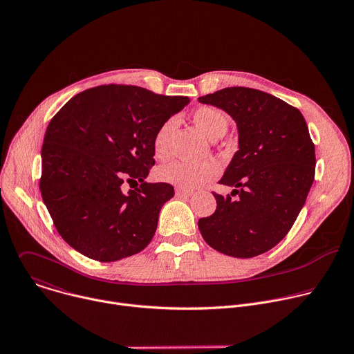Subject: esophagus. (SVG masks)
Wrapping results in <instances>:
<instances>
[{
  "label": "esophagus",
  "instance_id": "obj_1",
  "mask_svg": "<svg viewBox=\"0 0 354 354\" xmlns=\"http://www.w3.org/2000/svg\"><path fill=\"white\" fill-rule=\"evenodd\" d=\"M175 192H176V196H179V197H189L193 194V190L183 189V187H178Z\"/></svg>",
  "mask_w": 354,
  "mask_h": 354
}]
</instances>
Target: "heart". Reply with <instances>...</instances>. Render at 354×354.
I'll list each match as a JSON object with an SVG mask.
<instances>
[{
    "label": "heart",
    "mask_w": 354,
    "mask_h": 354,
    "mask_svg": "<svg viewBox=\"0 0 354 354\" xmlns=\"http://www.w3.org/2000/svg\"><path fill=\"white\" fill-rule=\"evenodd\" d=\"M193 122L197 129L210 140H218L227 130L230 120L227 115L213 106H201L193 112ZM176 127V119L169 118L156 131L153 149L156 158L164 161L171 156V137ZM220 174V165L216 161L203 162H182L174 161L158 169L157 176L161 182L171 183L183 189H194Z\"/></svg>",
    "instance_id": "obj_1"
}]
</instances>
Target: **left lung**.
<instances>
[{
  "label": "left lung",
  "mask_w": 354,
  "mask_h": 354,
  "mask_svg": "<svg viewBox=\"0 0 354 354\" xmlns=\"http://www.w3.org/2000/svg\"><path fill=\"white\" fill-rule=\"evenodd\" d=\"M198 100L225 111L239 137V149L220 180L234 190L227 197L213 192L217 209L198 220L201 236L228 257L262 255L288 234L315 178V145L306 119L254 88H224Z\"/></svg>",
  "instance_id": "left-lung-1"
}]
</instances>
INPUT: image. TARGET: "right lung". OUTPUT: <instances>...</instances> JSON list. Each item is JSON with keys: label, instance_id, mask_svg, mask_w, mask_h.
Masks as SVG:
<instances>
[{"label": "right lung", "instance_id": "1", "mask_svg": "<svg viewBox=\"0 0 354 354\" xmlns=\"http://www.w3.org/2000/svg\"><path fill=\"white\" fill-rule=\"evenodd\" d=\"M189 104L136 85H99L80 92L50 120L39 182L62 238L80 254L115 262L153 239L169 183H147L158 127ZM142 185L127 195L123 181Z\"/></svg>", "mask_w": 354, "mask_h": 354}]
</instances>
